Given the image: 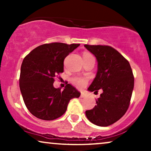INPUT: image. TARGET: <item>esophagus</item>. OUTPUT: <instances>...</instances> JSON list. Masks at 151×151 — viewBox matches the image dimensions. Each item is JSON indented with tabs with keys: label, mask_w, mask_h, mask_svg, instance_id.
<instances>
[{
	"label": "esophagus",
	"mask_w": 151,
	"mask_h": 151,
	"mask_svg": "<svg viewBox=\"0 0 151 151\" xmlns=\"http://www.w3.org/2000/svg\"><path fill=\"white\" fill-rule=\"evenodd\" d=\"M86 96L85 93H84V92H81V98H84Z\"/></svg>",
	"instance_id": "34e87169"
}]
</instances>
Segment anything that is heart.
Masks as SVG:
<instances>
[{
  "label": "heart",
  "instance_id": "heart-1",
  "mask_svg": "<svg viewBox=\"0 0 151 151\" xmlns=\"http://www.w3.org/2000/svg\"><path fill=\"white\" fill-rule=\"evenodd\" d=\"M89 56H92V55L88 52H84L83 54V58H86V57ZM72 81L74 85L78 86V87H83V86H85L86 83H87V80H86V79H85V78L79 77H73L72 79Z\"/></svg>",
  "mask_w": 151,
  "mask_h": 151
}]
</instances>
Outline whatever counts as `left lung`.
<instances>
[{"label":"left lung","mask_w":151,"mask_h":151,"mask_svg":"<svg viewBox=\"0 0 151 151\" xmlns=\"http://www.w3.org/2000/svg\"><path fill=\"white\" fill-rule=\"evenodd\" d=\"M84 47L98 61L97 74L88 90L103 91L94 108L86 111V116L95 125L109 126L119 121L129 109L134 86L132 69L129 61L112 47Z\"/></svg>","instance_id":"obj_1"}]
</instances>
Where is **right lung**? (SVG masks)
<instances>
[{
	"label": "right lung",
	"mask_w": 151,
	"mask_h": 151,
	"mask_svg": "<svg viewBox=\"0 0 151 151\" xmlns=\"http://www.w3.org/2000/svg\"><path fill=\"white\" fill-rule=\"evenodd\" d=\"M79 44L51 42L32 50L24 58L20 70V89L24 103L32 115L45 121L62 116L70 99L80 92L72 84L65 89L53 86L55 77L64 72V60Z\"/></svg>",
	"instance_id": "1"
}]
</instances>
